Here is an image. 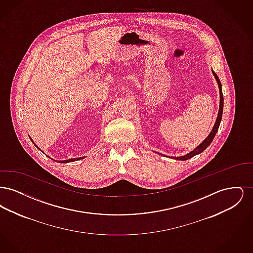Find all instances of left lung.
<instances>
[{
	"label": "left lung",
	"mask_w": 253,
	"mask_h": 253,
	"mask_svg": "<svg viewBox=\"0 0 253 253\" xmlns=\"http://www.w3.org/2000/svg\"><path fill=\"white\" fill-rule=\"evenodd\" d=\"M212 74H213V76H214V78H215V80H216L217 84H218V87H219V93H220V105H219V112H218V116H217L216 121H215V123H214V126H213V128H212L211 132H210V134L207 136V138L205 139L204 141H203L201 144L199 145V146H197L193 151L190 152L189 154H187V155H185V156H183V157H172V158H174V159H176V160H187V159H189V158H191V157H194V156H196V155L201 154L204 150H206V149L209 147V145L211 143V141L213 140V138H214V136H215V134H216L217 131H218V128H219L220 122H221V120H222L223 106H224V97H223V93H222V85H221V83H220V80H219V78H218L216 73L214 72V71H212Z\"/></svg>",
	"instance_id": "obj_1"
}]
</instances>
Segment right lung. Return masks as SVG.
Here are the masks:
<instances>
[{"label": "right lung", "instance_id": "add662e5", "mask_svg": "<svg viewBox=\"0 0 253 253\" xmlns=\"http://www.w3.org/2000/svg\"><path fill=\"white\" fill-rule=\"evenodd\" d=\"M33 142V141H32ZM34 143V142H33ZM34 145L36 146L37 148H38V146H37L35 143ZM38 149H40V148H38ZM84 157H78V158H71V159H67V160H61V161H59L60 163H67V162H72V161H76V160H80V159H83ZM56 161V160H55Z\"/></svg>", "mask_w": 253, "mask_h": 253}]
</instances>
